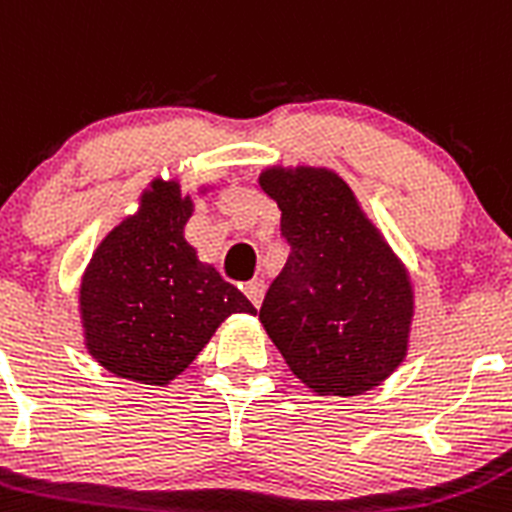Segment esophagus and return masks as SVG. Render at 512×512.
I'll list each match as a JSON object with an SVG mask.
<instances>
[{"label": "esophagus", "mask_w": 512, "mask_h": 512, "mask_svg": "<svg viewBox=\"0 0 512 512\" xmlns=\"http://www.w3.org/2000/svg\"><path fill=\"white\" fill-rule=\"evenodd\" d=\"M245 295L250 298V303L255 305V308H260L262 298H265V283H262V280H252V283H247Z\"/></svg>", "instance_id": "34e87169"}]
</instances>
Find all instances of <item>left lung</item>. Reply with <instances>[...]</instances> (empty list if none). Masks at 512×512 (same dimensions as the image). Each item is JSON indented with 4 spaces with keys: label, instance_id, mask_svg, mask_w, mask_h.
<instances>
[{
    "label": "left lung",
    "instance_id": "obj_1",
    "mask_svg": "<svg viewBox=\"0 0 512 512\" xmlns=\"http://www.w3.org/2000/svg\"><path fill=\"white\" fill-rule=\"evenodd\" d=\"M257 184L290 245L260 323L318 396H358L407 358L414 285L351 186L326 166H267Z\"/></svg>",
    "mask_w": 512,
    "mask_h": 512
}]
</instances>
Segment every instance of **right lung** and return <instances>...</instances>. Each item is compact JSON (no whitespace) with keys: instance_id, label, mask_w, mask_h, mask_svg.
<instances>
[{"instance_id":"obj_1","label":"right lung","mask_w":512,"mask_h":512,"mask_svg":"<svg viewBox=\"0 0 512 512\" xmlns=\"http://www.w3.org/2000/svg\"><path fill=\"white\" fill-rule=\"evenodd\" d=\"M204 184L197 194H207ZM194 199L179 179H154L133 214L95 247L78 288L83 343L105 371L166 386L189 369L217 328L255 305L199 260L184 227Z\"/></svg>"}]
</instances>
